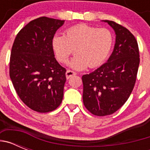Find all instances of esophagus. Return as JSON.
<instances>
[{"label": "esophagus", "instance_id": "obj_1", "mask_svg": "<svg viewBox=\"0 0 150 150\" xmlns=\"http://www.w3.org/2000/svg\"><path fill=\"white\" fill-rule=\"evenodd\" d=\"M74 75H76V73L74 72V71H70V70H67V71H66V78H67V79H69L71 76H74Z\"/></svg>", "mask_w": 150, "mask_h": 150}]
</instances>
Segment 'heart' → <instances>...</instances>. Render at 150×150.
<instances>
[{"label":"heart","mask_w":150,"mask_h":150,"mask_svg":"<svg viewBox=\"0 0 150 150\" xmlns=\"http://www.w3.org/2000/svg\"><path fill=\"white\" fill-rule=\"evenodd\" d=\"M112 42L109 30L81 24L67 29L65 35L55 34L52 46L57 59L62 63H67L76 50L77 53L71 59L70 66L82 71L88 66L95 67L103 63L109 55Z\"/></svg>","instance_id":"1"}]
</instances>
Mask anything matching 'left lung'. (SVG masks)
I'll use <instances>...</instances> for the list:
<instances>
[{
	"instance_id": "1",
	"label": "left lung",
	"mask_w": 150,
	"mask_h": 150,
	"mask_svg": "<svg viewBox=\"0 0 150 150\" xmlns=\"http://www.w3.org/2000/svg\"><path fill=\"white\" fill-rule=\"evenodd\" d=\"M115 31L116 42L107 62L82 76L85 107L95 116L112 114L126 102L134 86L140 58L137 42L127 28L103 20Z\"/></svg>"
}]
</instances>
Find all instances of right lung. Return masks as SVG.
<instances>
[{
  "mask_svg": "<svg viewBox=\"0 0 150 150\" xmlns=\"http://www.w3.org/2000/svg\"><path fill=\"white\" fill-rule=\"evenodd\" d=\"M64 20L40 17L18 33L10 62V76L21 100L39 112L55 110L63 99L64 67L57 62L52 40Z\"/></svg>",
  "mask_w": 150,
  "mask_h": 150,
  "instance_id": "right-lung-1",
  "label": "right lung"
}]
</instances>
